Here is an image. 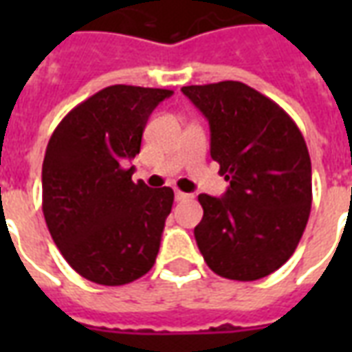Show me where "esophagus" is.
<instances>
[{"label":"esophagus","instance_id":"esophagus-1","mask_svg":"<svg viewBox=\"0 0 352 352\" xmlns=\"http://www.w3.org/2000/svg\"><path fill=\"white\" fill-rule=\"evenodd\" d=\"M175 199H177V201H186V199H192V194H186V192L177 190L175 192Z\"/></svg>","mask_w":352,"mask_h":352}]
</instances>
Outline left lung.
Listing matches in <instances>:
<instances>
[{
    "mask_svg": "<svg viewBox=\"0 0 352 352\" xmlns=\"http://www.w3.org/2000/svg\"><path fill=\"white\" fill-rule=\"evenodd\" d=\"M211 128V158L230 181L222 198L199 194L194 228L207 265L232 280L279 270L311 213V158L296 122L275 101L239 80L183 87Z\"/></svg>",
    "mask_w": 352,
    "mask_h": 352,
    "instance_id": "8db88e82",
    "label": "left lung"
}]
</instances>
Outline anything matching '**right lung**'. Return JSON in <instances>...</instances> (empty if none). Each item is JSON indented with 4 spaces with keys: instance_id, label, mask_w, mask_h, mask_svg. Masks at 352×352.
<instances>
[{
    "instance_id": "obj_1",
    "label": "right lung",
    "mask_w": 352,
    "mask_h": 352,
    "mask_svg": "<svg viewBox=\"0 0 352 352\" xmlns=\"http://www.w3.org/2000/svg\"><path fill=\"white\" fill-rule=\"evenodd\" d=\"M173 90L107 87L72 109L43 160V214L54 243L85 279L120 287L156 262L173 190L133 183L135 158L154 107Z\"/></svg>"
}]
</instances>
